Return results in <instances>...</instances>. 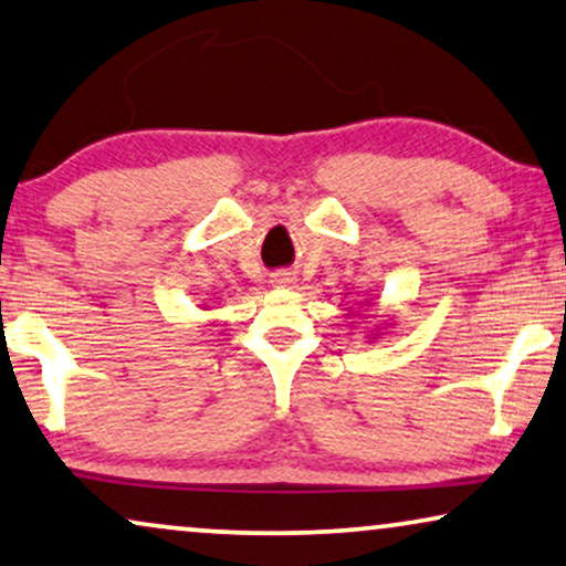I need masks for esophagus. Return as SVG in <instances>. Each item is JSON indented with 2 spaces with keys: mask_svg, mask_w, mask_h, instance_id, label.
<instances>
[{
  "mask_svg": "<svg viewBox=\"0 0 566 566\" xmlns=\"http://www.w3.org/2000/svg\"><path fill=\"white\" fill-rule=\"evenodd\" d=\"M271 284H274V287H292V284H295V274H292V271H274V274H271Z\"/></svg>",
  "mask_w": 566,
  "mask_h": 566,
  "instance_id": "obj_1",
  "label": "esophagus"
}]
</instances>
